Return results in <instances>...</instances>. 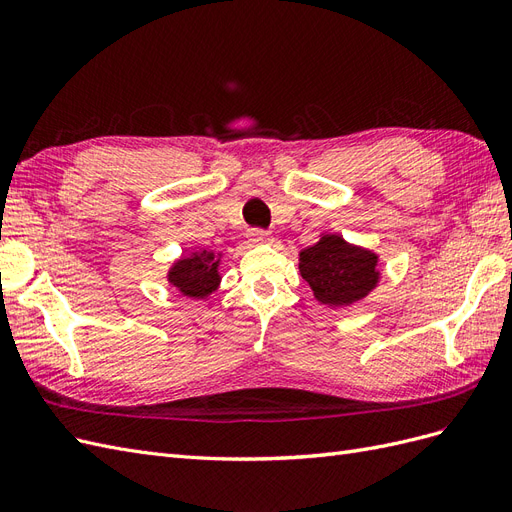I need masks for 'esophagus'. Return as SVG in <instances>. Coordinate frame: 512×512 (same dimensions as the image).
Instances as JSON below:
<instances>
[{"label":"esophagus","instance_id":"esophagus-1","mask_svg":"<svg viewBox=\"0 0 512 512\" xmlns=\"http://www.w3.org/2000/svg\"><path fill=\"white\" fill-rule=\"evenodd\" d=\"M250 241L252 243H271L273 237L269 230H262V228H252L250 230Z\"/></svg>","mask_w":512,"mask_h":512}]
</instances>
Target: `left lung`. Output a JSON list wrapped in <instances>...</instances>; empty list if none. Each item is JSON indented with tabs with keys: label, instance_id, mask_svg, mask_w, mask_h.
Masks as SVG:
<instances>
[{
	"label": "left lung",
	"instance_id": "left-lung-1",
	"mask_svg": "<svg viewBox=\"0 0 512 512\" xmlns=\"http://www.w3.org/2000/svg\"><path fill=\"white\" fill-rule=\"evenodd\" d=\"M299 260L303 280L316 299L335 307L363 299L378 280V258L339 237H322L320 243L305 247Z\"/></svg>",
	"mask_w": 512,
	"mask_h": 512
}]
</instances>
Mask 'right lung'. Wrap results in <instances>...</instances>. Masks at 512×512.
Returning <instances> with one entry per match:
<instances>
[{
    "label": "right lung",
    "instance_id": "obj_1",
    "mask_svg": "<svg viewBox=\"0 0 512 512\" xmlns=\"http://www.w3.org/2000/svg\"><path fill=\"white\" fill-rule=\"evenodd\" d=\"M218 282V262L209 258H183L170 271V284L177 286L185 297H207L218 288Z\"/></svg>",
    "mask_w": 512,
    "mask_h": 512
}]
</instances>
